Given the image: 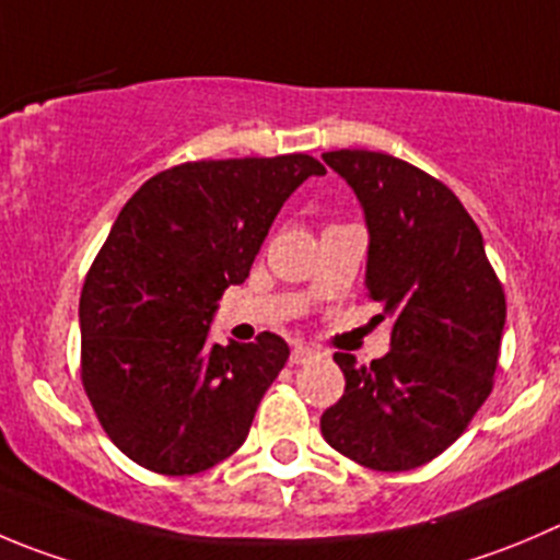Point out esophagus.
Returning <instances> with one entry per match:
<instances>
[{"mask_svg":"<svg viewBox=\"0 0 560 560\" xmlns=\"http://www.w3.org/2000/svg\"><path fill=\"white\" fill-rule=\"evenodd\" d=\"M313 360H322V351H318V349H313V346L296 343L294 349H291V363H294V365H305V363H313Z\"/></svg>","mask_w":560,"mask_h":560,"instance_id":"1","label":"esophagus"}]
</instances>
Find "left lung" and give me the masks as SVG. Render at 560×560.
Listing matches in <instances>:
<instances>
[{
  "instance_id": "8db88e82",
  "label": "left lung",
  "mask_w": 560,
  "mask_h": 560,
  "mask_svg": "<svg viewBox=\"0 0 560 560\" xmlns=\"http://www.w3.org/2000/svg\"><path fill=\"white\" fill-rule=\"evenodd\" d=\"M369 225L365 289L390 318V351L371 365L335 354L346 376L322 434L382 472L415 470L454 445L494 385L505 294L459 197L376 151H329Z\"/></svg>"
}]
</instances>
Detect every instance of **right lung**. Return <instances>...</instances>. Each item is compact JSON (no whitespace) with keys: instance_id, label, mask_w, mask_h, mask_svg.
<instances>
[{"instance_id":"obj_1","label":"right lung","mask_w":560,"mask_h":560,"mask_svg":"<svg viewBox=\"0 0 560 560\" xmlns=\"http://www.w3.org/2000/svg\"><path fill=\"white\" fill-rule=\"evenodd\" d=\"M307 153L209 159L153 175L117 214L79 300L82 385L131 462L195 476L242 448L289 343H209L291 191L324 175Z\"/></svg>"}]
</instances>
